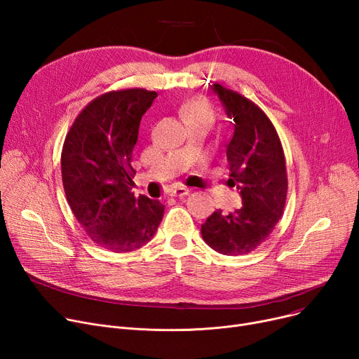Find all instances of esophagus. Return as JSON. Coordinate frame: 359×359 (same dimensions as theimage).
I'll return each instance as SVG.
<instances>
[{
  "label": "esophagus",
  "mask_w": 359,
  "mask_h": 359,
  "mask_svg": "<svg viewBox=\"0 0 359 359\" xmlns=\"http://www.w3.org/2000/svg\"><path fill=\"white\" fill-rule=\"evenodd\" d=\"M191 194V189L189 187H186V186H179V187H175V189L170 192V195L172 196H177V198H182V196H186V195H189Z\"/></svg>",
  "instance_id": "esophagus-1"
}]
</instances>
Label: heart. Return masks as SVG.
<instances>
[{
	"label": "heart",
	"instance_id": "1",
	"mask_svg": "<svg viewBox=\"0 0 359 359\" xmlns=\"http://www.w3.org/2000/svg\"><path fill=\"white\" fill-rule=\"evenodd\" d=\"M180 115L187 125L198 121H208L210 123H212L214 121L211 106L202 99H191L184 102L180 107Z\"/></svg>",
	"mask_w": 359,
	"mask_h": 359
}]
</instances>
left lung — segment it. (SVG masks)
<instances>
[{
  "label": "left lung",
  "instance_id": "1",
  "mask_svg": "<svg viewBox=\"0 0 359 359\" xmlns=\"http://www.w3.org/2000/svg\"><path fill=\"white\" fill-rule=\"evenodd\" d=\"M212 91L231 119L229 183L237 187L243 205L230 214L217 210L202 224L201 234L215 252L238 256L265 241L284 212L288 189L285 156L275 126L262 109L219 84H214Z\"/></svg>",
  "mask_w": 359,
  "mask_h": 359
}]
</instances>
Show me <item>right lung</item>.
Here are the masks:
<instances>
[{"instance_id": "add662e5", "label": "right lung", "mask_w": 359, "mask_h": 359, "mask_svg": "<svg viewBox=\"0 0 359 359\" xmlns=\"http://www.w3.org/2000/svg\"><path fill=\"white\" fill-rule=\"evenodd\" d=\"M156 91L128 88L90 102L68 130L61 170L67 201L90 238L115 253L137 250L154 237L160 201L130 192L132 151Z\"/></svg>"}]
</instances>
